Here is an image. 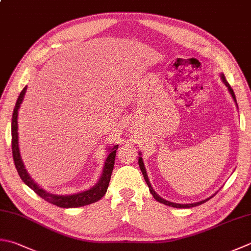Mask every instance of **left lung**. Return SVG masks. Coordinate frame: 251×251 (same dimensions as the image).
Segmentation results:
<instances>
[{
	"label": "left lung",
	"instance_id": "8db88e82",
	"mask_svg": "<svg viewBox=\"0 0 251 251\" xmlns=\"http://www.w3.org/2000/svg\"><path fill=\"white\" fill-rule=\"evenodd\" d=\"M221 78H222V80H223V82L225 83V86H226V87L228 88V91H229L230 95H232L234 101L236 102V97H235V93H234V91H233V89H232V87L229 86V83L227 82V80L225 79V76L223 75V74H222V75H221ZM236 104H237V103H236ZM139 155H141V154L139 153ZM138 163H139V168H140V170H141V172H142V175H144V177H145L146 183H147V185H148L150 193L152 194V196H153V198H154L156 201H159V202H161V203L166 204V205H170V207H173V208H193V207H197V205H199V204H202V203H204L205 201H208V200L211 198V197H210V198H208V199L202 200V201H199V202H196V203H187V204L174 203V202H171V201H168V200H165V199H163V198H161L160 196H159L158 194H156L155 191L153 190V188L151 187V184H150V181H149L148 175H147V172H146L145 165H144V162H142L141 156H139V159H138ZM212 197H213V196H212Z\"/></svg>",
	"mask_w": 251,
	"mask_h": 251
}]
</instances>
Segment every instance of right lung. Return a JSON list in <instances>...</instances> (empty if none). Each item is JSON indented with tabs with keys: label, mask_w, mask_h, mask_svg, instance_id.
Segmentation results:
<instances>
[{
	"label": "right lung",
	"mask_w": 251,
	"mask_h": 251,
	"mask_svg": "<svg viewBox=\"0 0 251 251\" xmlns=\"http://www.w3.org/2000/svg\"><path fill=\"white\" fill-rule=\"evenodd\" d=\"M26 90H27V86L24 88L21 92V95H19V97H18L16 104H15V107H14L13 119H12L13 159H14L15 166H16V170L18 172L19 176H21V178L23 179L25 184L29 186V187H30L38 196H40L42 199H44L46 201H49V202L52 204L57 205V207L78 208V207H82V205H87V204H91L93 202H97L98 200H100L103 196L106 194L107 187H109V183L111 179L113 168H114L116 150H117V148H119V145H116L113 147L112 149H110V153H109V155H107V158L105 160L104 168H103L101 177H100L99 181H98V183L89 190L81 191V193H77L74 195H66V196L54 195V194L48 193V191H46V190H43L30 178V176H29L26 169H25L21 153H19L17 117H18V110H19V107H21V104L24 100Z\"/></svg>",
	"instance_id": "obj_1"
}]
</instances>
